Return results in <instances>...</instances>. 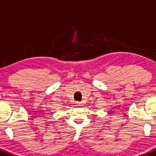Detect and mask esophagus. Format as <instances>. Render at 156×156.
I'll return each mask as SVG.
<instances>
[{
	"instance_id": "34e87169",
	"label": "esophagus",
	"mask_w": 156,
	"mask_h": 156,
	"mask_svg": "<svg viewBox=\"0 0 156 156\" xmlns=\"http://www.w3.org/2000/svg\"><path fill=\"white\" fill-rule=\"evenodd\" d=\"M76 105L78 107H80V106H82V103H80V102H77L76 103Z\"/></svg>"
}]
</instances>
